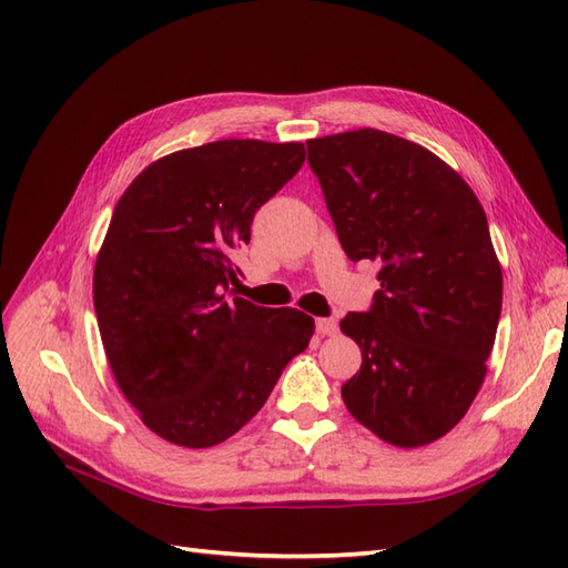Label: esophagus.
<instances>
[{
	"label": "esophagus",
	"mask_w": 568,
	"mask_h": 568,
	"mask_svg": "<svg viewBox=\"0 0 568 568\" xmlns=\"http://www.w3.org/2000/svg\"><path fill=\"white\" fill-rule=\"evenodd\" d=\"M315 326H317V334H322V336H334L338 332V322L332 317H320L315 322Z\"/></svg>",
	"instance_id": "obj_1"
}]
</instances>
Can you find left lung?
Wrapping results in <instances>:
<instances>
[{
  "mask_svg": "<svg viewBox=\"0 0 568 568\" xmlns=\"http://www.w3.org/2000/svg\"><path fill=\"white\" fill-rule=\"evenodd\" d=\"M338 242L379 265L369 313L341 332L363 351L341 386L351 415L395 448H422L467 415L486 379L503 270L484 205L436 153L363 128L307 140Z\"/></svg>",
  "mask_w": 568,
  "mask_h": 568,
  "instance_id": "1",
  "label": "left lung"
}]
</instances>
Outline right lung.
Returning <instances> with one entry per match:
<instances>
[{"mask_svg": "<svg viewBox=\"0 0 568 568\" xmlns=\"http://www.w3.org/2000/svg\"><path fill=\"white\" fill-rule=\"evenodd\" d=\"M305 161L301 142L220 140L146 165L115 203L94 263V311L118 388L180 448L246 426L307 348L315 320L222 294L255 211Z\"/></svg>", "mask_w": 568, "mask_h": 568, "instance_id": "add662e5", "label": "right lung"}]
</instances>
